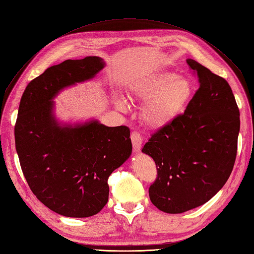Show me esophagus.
I'll return each instance as SVG.
<instances>
[{
    "label": "esophagus",
    "mask_w": 254,
    "mask_h": 254,
    "mask_svg": "<svg viewBox=\"0 0 254 254\" xmlns=\"http://www.w3.org/2000/svg\"><path fill=\"white\" fill-rule=\"evenodd\" d=\"M130 138H131V142H132L133 151L139 153L140 150H141L142 142H143V138H142V135L137 131H132Z\"/></svg>",
    "instance_id": "1"
}]
</instances>
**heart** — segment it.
Segmentation results:
<instances>
[{"label":"heart","mask_w":254,"mask_h":254,"mask_svg":"<svg viewBox=\"0 0 254 254\" xmlns=\"http://www.w3.org/2000/svg\"><path fill=\"white\" fill-rule=\"evenodd\" d=\"M131 94L135 98H145L141 117L145 125L157 129L168 125L188 107L193 97V85L185 76L159 72L135 84ZM119 107L126 108L124 99H120Z\"/></svg>","instance_id":"1"}]
</instances>
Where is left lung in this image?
<instances>
[{"label": "left lung", "mask_w": 254, "mask_h": 254, "mask_svg": "<svg viewBox=\"0 0 254 254\" xmlns=\"http://www.w3.org/2000/svg\"><path fill=\"white\" fill-rule=\"evenodd\" d=\"M199 88L184 113L152 134L142 152L156 164L148 195L167 213L206 203L230 178L237 154L239 109L231 86L193 59Z\"/></svg>", "instance_id": "left-lung-1"}]
</instances>
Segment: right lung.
Listing matches in <instances>:
<instances>
[{"mask_svg":"<svg viewBox=\"0 0 254 254\" xmlns=\"http://www.w3.org/2000/svg\"><path fill=\"white\" fill-rule=\"evenodd\" d=\"M104 67L99 57L65 60L31 80L15 125L23 176L42 203L69 218L97 214L109 199L108 179L131 155L130 130L97 120L63 125L53 99L65 87L91 79Z\"/></svg>","mask_w":254,"mask_h":254,"instance_id":"add662e5","label":"right lung"}]
</instances>
